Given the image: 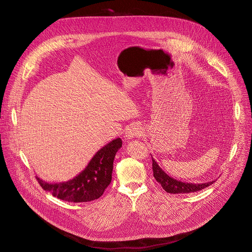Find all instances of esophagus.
<instances>
[{
    "label": "esophagus",
    "instance_id": "obj_1",
    "mask_svg": "<svg viewBox=\"0 0 252 252\" xmlns=\"http://www.w3.org/2000/svg\"><path fill=\"white\" fill-rule=\"evenodd\" d=\"M142 135V128L141 126L137 125H133L128 126L126 129V139H133V138H139Z\"/></svg>",
    "mask_w": 252,
    "mask_h": 252
}]
</instances>
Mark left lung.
<instances>
[{"instance_id": "8db88e82", "label": "left lung", "mask_w": 252, "mask_h": 252, "mask_svg": "<svg viewBox=\"0 0 252 252\" xmlns=\"http://www.w3.org/2000/svg\"><path fill=\"white\" fill-rule=\"evenodd\" d=\"M152 169H153V176L155 180L159 183L162 188L170 194H181V193H193L200 191L211 184H214L216 181H211L207 183L202 184H193V183H185L178 181L174 178L169 177L165 171L162 170V168L158 165V163L155 161L154 158L152 157Z\"/></svg>"}]
</instances>
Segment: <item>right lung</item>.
Segmentation results:
<instances>
[{
    "instance_id": "obj_1",
    "label": "right lung",
    "mask_w": 252,
    "mask_h": 252,
    "mask_svg": "<svg viewBox=\"0 0 252 252\" xmlns=\"http://www.w3.org/2000/svg\"><path fill=\"white\" fill-rule=\"evenodd\" d=\"M123 146L121 138L106 144L91 159L86 168L73 179L61 183H48L36 177L41 187L61 200L88 202L98 199L112 179L113 160Z\"/></svg>"
}]
</instances>
